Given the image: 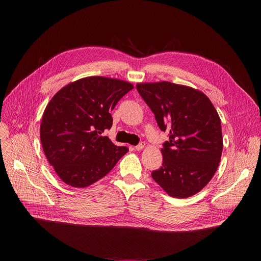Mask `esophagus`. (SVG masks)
<instances>
[{
  "instance_id": "esophagus-1",
  "label": "esophagus",
  "mask_w": 261,
  "mask_h": 261,
  "mask_svg": "<svg viewBox=\"0 0 261 261\" xmlns=\"http://www.w3.org/2000/svg\"><path fill=\"white\" fill-rule=\"evenodd\" d=\"M144 147H145V143L142 142L138 146H135V150H138V151H140V150H142Z\"/></svg>"
}]
</instances>
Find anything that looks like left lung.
Returning a JSON list of instances; mask_svg holds the SVG:
<instances>
[{
	"mask_svg": "<svg viewBox=\"0 0 261 261\" xmlns=\"http://www.w3.org/2000/svg\"><path fill=\"white\" fill-rule=\"evenodd\" d=\"M169 141L152 179L174 198L196 195L212 180L223 149L221 120L203 92L169 81L136 85Z\"/></svg>",
	"mask_w": 261,
	"mask_h": 261,
	"instance_id": "8db88e82",
	"label": "left lung"
}]
</instances>
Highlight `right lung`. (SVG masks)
<instances>
[{
    "label": "right lung",
    "instance_id": "obj_1",
    "mask_svg": "<svg viewBox=\"0 0 261 261\" xmlns=\"http://www.w3.org/2000/svg\"><path fill=\"white\" fill-rule=\"evenodd\" d=\"M132 89L125 80L91 76L53 96L41 120L40 140L48 163L65 184L92 185L128 152L127 147L114 145L101 133L112 127V110Z\"/></svg>",
    "mask_w": 261,
    "mask_h": 261
}]
</instances>
